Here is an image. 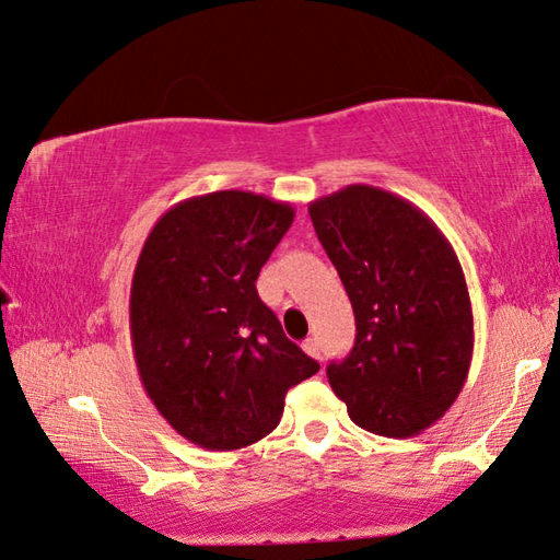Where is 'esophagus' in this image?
Wrapping results in <instances>:
<instances>
[{
  "label": "esophagus",
  "instance_id": "1",
  "mask_svg": "<svg viewBox=\"0 0 560 560\" xmlns=\"http://www.w3.org/2000/svg\"><path fill=\"white\" fill-rule=\"evenodd\" d=\"M303 349H305V353L307 355H313V359H319V353H323V351H319V343H317V339H305V343H303Z\"/></svg>",
  "mask_w": 560,
  "mask_h": 560
}]
</instances>
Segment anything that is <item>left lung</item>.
I'll return each mask as SVG.
<instances>
[{
	"mask_svg": "<svg viewBox=\"0 0 560 560\" xmlns=\"http://www.w3.org/2000/svg\"><path fill=\"white\" fill-rule=\"evenodd\" d=\"M355 317V343L327 365L351 421L413 438L443 419L467 383L474 315L467 279L443 231L373 185H347L307 205Z\"/></svg>",
	"mask_w": 560,
	"mask_h": 560,
	"instance_id": "1",
	"label": "left lung"
}]
</instances>
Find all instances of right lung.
Here are the masks:
<instances>
[{"instance_id": "add662e5", "label": "right lung", "mask_w": 560, "mask_h": 560, "mask_svg": "<svg viewBox=\"0 0 560 560\" xmlns=\"http://www.w3.org/2000/svg\"><path fill=\"white\" fill-rule=\"evenodd\" d=\"M295 211L243 189L177 201L153 225L129 291L137 371L189 443L231 452L279 425L287 392L319 371L257 295Z\"/></svg>"}]
</instances>
